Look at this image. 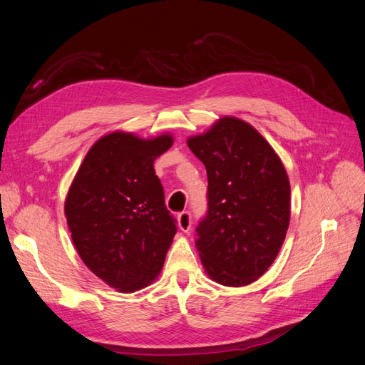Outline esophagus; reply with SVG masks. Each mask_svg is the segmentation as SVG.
Returning <instances> with one entry per match:
<instances>
[{"mask_svg": "<svg viewBox=\"0 0 365 365\" xmlns=\"http://www.w3.org/2000/svg\"><path fill=\"white\" fill-rule=\"evenodd\" d=\"M178 225H180L181 231L187 233V231H189L190 227H192V213L190 212H181L178 215Z\"/></svg>", "mask_w": 365, "mask_h": 365, "instance_id": "obj_1", "label": "esophagus"}]
</instances>
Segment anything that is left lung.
<instances>
[{
  "label": "left lung",
  "instance_id": "left-lung-1",
  "mask_svg": "<svg viewBox=\"0 0 365 365\" xmlns=\"http://www.w3.org/2000/svg\"><path fill=\"white\" fill-rule=\"evenodd\" d=\"M208 178L195 245L210 279L245 286L267 272L291 217V185L277 153L247 121L222 117L187 140Z\"/></svg>",
  "mask_w": 365,
  "mask_h": 365
}]
</instances>
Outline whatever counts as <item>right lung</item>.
<instances>
[{
	"mask_svg": "<svg viewBox=\"0 0 365 365\" xmlns=\"http://www.w3.org/2000/svg\"><path fill=\"white\" fill-rule=\"evenodd\" d=\"M173 145L164 134L145 140L111 132L97 140L65 200L73 244L90 271L111 288H146L176 235L153 161Z\"/></svg>",
	"mask_w": 365,
	"mask_h": 365,
	"instance_id": "obj_1",
	"label": "right lung"
}]
</instances>
